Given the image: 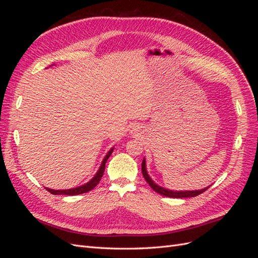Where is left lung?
<instances>
[{
  "label": "left lung",
  "instance_id": "left-lung-1",
  "mask_svg": "<svg viewBox=\"0 0 258 258\" xmlns=\"http://www.w3.org/2000/svg\"><path fill=\"white\" fill-rule=\"evenodd\" d=\"M142 174H143L144 178L146 179V182L148 183V185H150L156 192L162 195V196L170 197V198H190V197H196V196H198V195L205 192L209 188V187H207V188H204V189H201V190H187V191H173V190H170V189L162 188V187L156 185L152 181V178L148 176L146 168H145V160L144 159L142 161Z\"/></svg>",
  "mask_w": 258,
  "mask_h": 258
}]
</instances>
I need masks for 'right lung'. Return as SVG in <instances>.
<instances>
[{"label": "right lung", "mask_w": 258, "mask_h": 258, "mask_svg": "<svg viewBox=\"0 0 258 258\" xmlns=\"http://www.w3.org/2000/svg\"><path fill=\"white\" fill-rule=\"evenodd\" d=\"M113 150H114V148H112V150H110V152L107 153V155L104 157V159L102 161V165H101L97 174L88 183H86L85 185H82L80 187H76V188L67 189V190H64V189L63 190H54V189H50V188H46V189H47L52 195H68V196H74V195H81V194H84V192L90 191L91 189L95 188V187L99 184V182L101 181V177L103 176L106 160L108 159V157H110L111 154L113 153Z\"/></svg>", "instance_id": "right-lung-1"}]
</instances>
